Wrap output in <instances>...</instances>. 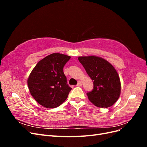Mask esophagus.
I'll return each mask as SVG.
<instances>
[{"instance_id":"esophagus-1","label":"esophagus","mask_w":147,"mask_h":147,"mask_svg":"<svg viewBox=\"0 0 147 147\" xmlns=\"http://www.w3.org/2000/svg\"><path fill=\"white\" fill-rule=\"evenodd\" d=\"M77 86H82V82H78V83H77Z\"/></svg>"}]
</instances>
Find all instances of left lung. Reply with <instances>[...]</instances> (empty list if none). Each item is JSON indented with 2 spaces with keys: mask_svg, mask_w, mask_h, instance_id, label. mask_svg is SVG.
I'll return each mask as SVG.
<instances>
[{
  "mask_svg": "<svg viewBox=\"0 0 147 147\" xmlns=\"http://www.w3.org/2000/svg\"><path fill=\"white\" fill-rule=\"evenodd\" d=\"M78 61L93 80L92 90L87 92L89 100L98 107L113 105L121 92L120 80L113 65L94 56L79 57Z\"/></svg>",
  "mask_w": 147,
  "mask_h": 147,
  "instance_id": "left-lung-1",
  "label": "left lung"
}]
</instances>
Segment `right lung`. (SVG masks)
<instances>
[{"label": "right lung", "mask_w": 147, "mask_h": 147, "mask_svg": "<svg viewBox=\"0 0 147 147\" xmlns=\"http://www.w3.org/2000/svg\"><path fill=\"white\" fill-rule=\"evenodd\" d=\"M70 56L53 53L40 61L31 72L28 85L31 95L46 108H56L67 98L72 90L67 84L63 68Z\"/></svg>", "instance_id": "right-lung-1"}]
</instances>
